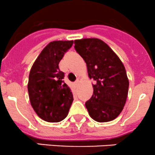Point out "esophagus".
Returning a JSON list of instances; mask_svg holds the SVG:
<instances>
[{
	"label": "esophagus",
	"mask_w": 155,
	"mask_h": 155,
	"mask_svg": "<svg viewBox=\"0 0 155 155\" xmlns=\"http://www.w3.org/2000/svg\"><path fill=\"white\" fill-rule=\"evenodd\" d=\"M79 83H80V81H79V80H76V81H75V82H74V86H75V87H78V85H79Z\"/></svg>",
	"instance_id": "esophagus-1"
}]
</instances>
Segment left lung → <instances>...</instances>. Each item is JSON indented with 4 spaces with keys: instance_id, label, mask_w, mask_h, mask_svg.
<instances>
[{
    "instance_id": "1",
    "label": "left lung",
    "mask_w": 155,
    "mask_h": 155,
    "mask_svg": "<svg viewBox=\"0 0 155 155\" xmlns=\"http://www.w3.org/2000/svg\"><path fill=\"white\" fill-rule=\"evenodd\" d=\"M74 48L85 61L93 94L85 103L90 117L98 122L114 120L123 110L129 89L126 69L115 53L102 40L74 41Z\"/></svg>"
}]
</instances>
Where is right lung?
I'll list each match as a JSON object with an SVG mask.
<instances>
[{
	"label": "right lung",
	"instance_id": "1",
	"mask_svg": "<svg viewBox=\"0 0 155 155\" xmlns=\"http://www.w3.org/2000/svg\"><path fill=\"white\" fill-rule=\"evenodd\" d=\"M73 41L49 43L34 62L29 73L28 91L34 111L50 123L65 119L73 102L70 87L64 83V73L59 63Z\"/></svg>",
	"mask_w": 155,
	"mask_h": 155
}]
</instances>
